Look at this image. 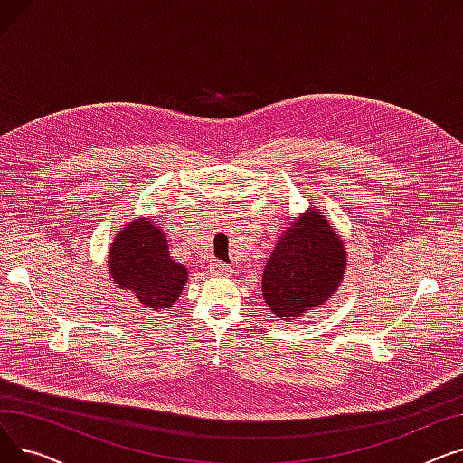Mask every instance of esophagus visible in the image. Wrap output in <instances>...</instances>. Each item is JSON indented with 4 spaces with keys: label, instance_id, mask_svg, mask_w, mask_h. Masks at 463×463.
Returning <instances> with one entry per match:
<instances>
[{
    "label": "esophagus",
    "instance_id": "34e87169",
    "mask_svg": "<svg viewBox=\"0 0 463 463\" xmlns=\"http://www.w3.org/2000/svg\"><path fill=\"white\" fill-rule=\"evenodd\" d=\"M210 269L213 274L217 276H231L232 274V269L227 264H223L222 260H210Z\"/></svg>",
    "mask_w": 463,
    "mask_h": 463
}]
</instances>
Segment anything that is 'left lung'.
Returning a JSON list of instances; mask_svg holds the SVG:
<instances>
[{
	"instance_id": "8db88e82",
	"label": "left lung",
	"mask_w": 463,
	"mask_h": 463,
	"mask_svg": "<svg viewBox=\"0 0 463 463\" xmlns=\"http://www.w3.org/2000/svg\"><path fill=\"white\" fill-rule=\"evenodd\" d=\"M344 241L325 215L306 210L279 236L262 274V295L279 319H295L334 297L347 266Z\"/></svg>"
}]
</instances>
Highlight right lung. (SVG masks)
<instances>
[{
    "mask_svg": "<svg viewBox=\"0 0 463 463\" xmlns=\"http://www.w3.org/2000/svg\"><path fill=\"white\" fill-rule=\"evenodd\" d=\"M109 274L118 288L156 311L173 307L187 281V269L173 260L165 232L140 217L124 225L110 244Z\"/></svg>",
    "mask_w": 463,
    "mask_h": 463,
    "instance_id": "obj_1",
    "label": "right lung"
}]
</instances>
